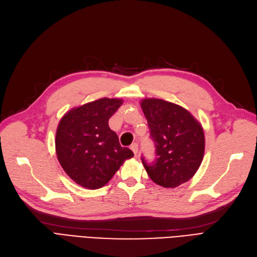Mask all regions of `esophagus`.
Wrapping results in <instances>:
<instances>
[{
  "label": "esophagus",
  "mask_w": 257,
  "mask_h": 257,
  "mask_svg": "<svg viewBox=\"0 0 257 257\" xmlns=\"http://www.w3.org/2000/svg\"><path fill=\"white\" fill-rule=\"evenodd\" d=\"M130 148H131V150L133 151V153L135 154H138V151H139V145L137 144V143H133L131 146H130Z\"/></svg>",
  "instance_id": "obj_1"
}]
</instances>
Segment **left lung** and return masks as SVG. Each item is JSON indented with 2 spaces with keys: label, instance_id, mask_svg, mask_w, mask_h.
Segmentation results:
<instances>
[{
  "label": "left lung",
  "instance_id": "1",
  "mask_svg": "<svg viewBox=\"0 0 257 257\" xmlns=\"http://www.w3.org/2000/svg\"><path fill=\"white\" fill-rule=\"evenodd\" d=\"M147 118L155 160L142 163L151 180L165 188H175L195 174L205 151L204 130L183 107L158 98L141 103Z\"/></svg>",
  "mask_w": 257,
  "mask_h": 257
}]
</instances>
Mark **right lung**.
Here are the masks:
<instances>
[{
    "mask_svg": "<svg viewBox=\"0 0 257 257\" xmlns=\"http://www.w3.org/2000/svg\"><path fill=\"white\" fill-rule=\"evenodd\" d=\"M117 98H101L66 113L61 119L55 149L58 160L70 178L84 188L105 186L133 152L121 147L108 125L121 105Z\"/></svg>",
    "mask_w": 257,
    "mask_h": 257,
    "instance_id": "1",
    "label": "right lung"
}]
</instances>
